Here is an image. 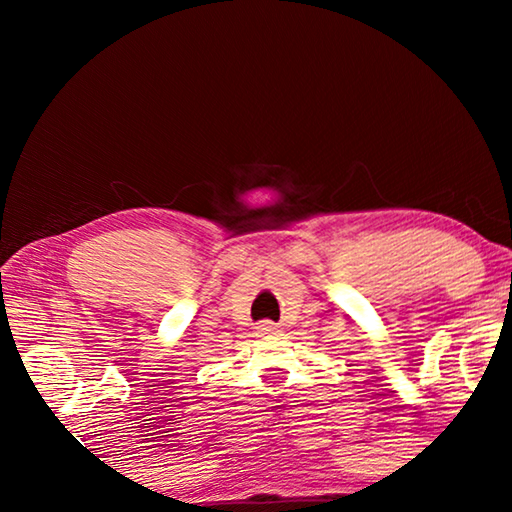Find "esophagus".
I'll list each match as a JSON object with an SVG mask.
<instances>
[{
	"instance_id": "1",
	"label": "esophagus",
	"mask_w": 512,
	"mask_h": 512,
	"mask_svg": "<svg viewBox=\"0 0 512 512\" xmlns=\"http://www.w3.org/2000/svg\"><path fill=\"white\" fill-rule=\"evenodd\" d=\"M257 329H259V332H262V334H273V332H275V325L268 323V320H264V323L257 325Z\"/></svg>"
}]
</instances>
